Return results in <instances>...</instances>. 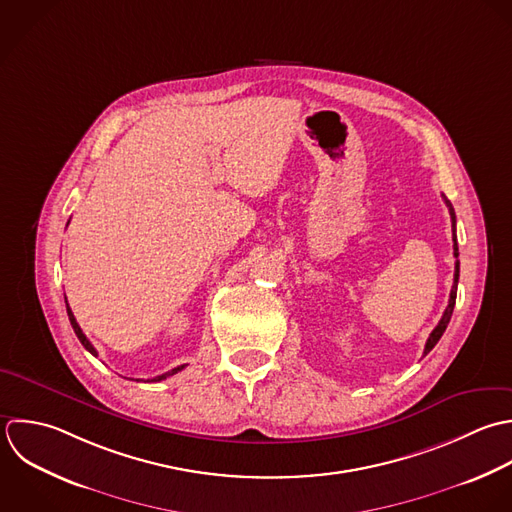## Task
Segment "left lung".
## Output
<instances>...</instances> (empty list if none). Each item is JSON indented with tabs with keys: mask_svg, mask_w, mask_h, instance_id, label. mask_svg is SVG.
<instances>
[{
	"mask_svg": "<svg viewBox=\"0 0 512 512\" xmlns=\"http://www.w3.org/2000/svg\"><path fill=\"white\" fill-rule=\"evenodd\" d=\"M443 199H445V203H447V207H449V213H451V219H453V241H455L453 249H455V257H459V245H457V235H455V231H457V229H455V223H457V219H455V209H453L451 201H449L445 195H443ZM457 285H459V259H457V263H455V281H453L449 305H447V309H445V313H443L439 325L433 329V333H431L429 339H427L425 355H427L429 351H433V347L439 343V339L443 337V333H445V329H447V325H449V321H451V317H453V309H455V301H457Z\"/></svg>",
	"mask_w": 512,
	"mask_h": 512,
	"instance_id": "8db88e82",
	"label": "left lung"
}]
</instances>
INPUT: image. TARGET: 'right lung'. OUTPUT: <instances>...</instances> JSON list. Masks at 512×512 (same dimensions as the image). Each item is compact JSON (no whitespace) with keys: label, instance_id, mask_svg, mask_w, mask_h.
<instances>
[{"label":"right lung","instance_id":"add662e5","mask_svg":"<svg viewBox=\"0 0 512 512\" xmlns=\"http://www.w3.org/2000/svg\"><path fill=\"white\" fill-rule=\"evenodd\" d=\"M67 317H69V323H71V327H73V331H75V335H77V339L81 341V345L91 353V355H95L97 357V351H95V347L87 341V337L83 335V331H81V327L77 325V321H75V317H73V313H71V309H69V305H67ZM181 369H185V365H179V367H175V369H171V371H167V373H163V375H157V377H153V379H147L149 383H157V381H163V379H167V377H171V375H175V373H179Z\"/></svg>","mask_w":512,"mask_h":512}]
</instances>
